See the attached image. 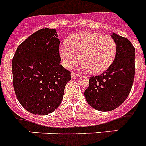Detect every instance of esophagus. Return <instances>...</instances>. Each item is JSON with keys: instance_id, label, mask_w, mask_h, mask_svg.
<instances>
[{"instance_id": "34e87169", "label": "esophagus", "mask_w": 146, "mask_h": 146, "mask_svg": "<svg viewBox=\"0 0 146 146\" xmlns=\"http://www.w3.org/2000/svg\"><path fill=\"white\" fill-rule=\"evenodd\" d=\"M80 76L79 74H76V73H71V77L72 78H79Z\"/></svg>"}]
</instances>
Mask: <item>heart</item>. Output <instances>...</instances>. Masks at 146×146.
<instances>
[{
    "instance_id": "1",
    "label": "heart",
    "mask_w": 146,
    "mask_h": 146,
    "mask_svg": "<svg viewBox=\"0 0 146 146\" xmlns=\"http://www.w3.org/2000/svg\"><path fill=\"white\" fill-rule=\"evenodd\" d=\"M117 46L110 36L93 32H78L59 46L58 52L63 64L70 68L79 61V69L92 74L106 71L116 56Z\"/></svg>"
}]
</instances>
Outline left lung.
<instances>
[{"label":"left lung","mask_w":146,"mask_h":146,"mask_svg":"<svg viewBox=\"0 0 146 146\" xmlns=\"http://www.w3.org/2000/svg\"><path fill=\"white\" fill-rule=\"evenodd\" d=\"M117 46L114 61L105 72L89 79L85 98L92 108L108 112L119 106L129 95L135 74V48L129 40L112 33Z\"/></svg>","instance_id":"8db88e82"}]
</instances>
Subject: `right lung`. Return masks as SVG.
<instances>
[{
	"label": "right lung",
	"instance_id": "obj_1",
	"mask_svg": "<svg viewBox=\"0 0 146 146\" xmlns=\"http://www.w3.org/2000/svg\"><path fill=\"white\" fill-rule=\"evenodd\" d=\"M55 29L42 28L18 46L13 58V82L18 100L34 115L52 113L61 104L70 72L61 63Z\"/></svg>",
	"mask_w": 146,
	"mask_h": 146
}]
</instances>
